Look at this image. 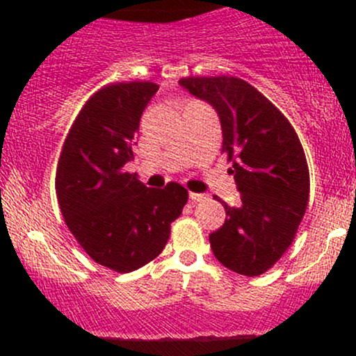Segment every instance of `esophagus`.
<instances>
[{
    "mask_svg": "<svg viewBox=\"0 0 356 356\" xmlns=\"http://www.w3.org/2000/svg\"><path fill=\"white\" fill-rule=\"evenodd\" d=\"M189 199L192 202H201L206 199V195L204 194H197V192H189Z\"/></svg>",
    "mask_w": 356,
    "mask_h": 356,
    "instance_id": "obj_1",
    "label": "esophagus"
}]
</instances>
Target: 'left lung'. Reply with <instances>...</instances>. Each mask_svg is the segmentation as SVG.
I'll return each mask as SVG.
<instances>
[{
  "label": "left lung",
  "mask_w": 356,
  "mask_h": 356,
  "mask_svg": "<svg viewBox=\"0 0 356 356\" xmlns=\"http://www.w3.org/2000/svg\"><path fill=\"white\" fill-rule=\"evenodd\" d=\"M207 102L222 129V152L232 162L238 207L220 201L226 220L209 234L222 266L244 276L268 271L295 239L309 195L305 150L283 113L248 81L234 76L179 80Z\"/></svg>",
  "instance_id": "left-lung-1"
}]
</instances>
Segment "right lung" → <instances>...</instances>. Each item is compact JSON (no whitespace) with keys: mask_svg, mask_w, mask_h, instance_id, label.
Returning <instances> with one entry per match:
<instances>
[{"mask_svg":"<svg viewBox=\"0 0 356 356\" xmlns=\"http://www.w3.org/2000/svg\"><path fill=\"white\" fill-rule=\"evenodd\" d=\"M152 81L107 85L83 105L65 138L55 189L68 229L95 263L117 273L145 266L165 248L187 191L149 189L125 172Z\"/></svg>","mask_w":356,"mask_h":356,"instance_id":"1","label":"right lung"}]
</instances>
